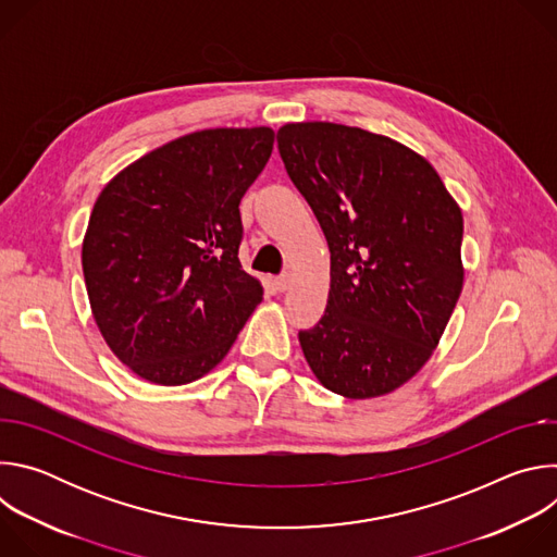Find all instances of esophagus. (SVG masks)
<instances>
[{
	"mask_svg": "<svg viewBox=\"0 0 557 557\" xmlns=\"http://www.w3.org/2000/svg\"><path fill=\"white\" fill-rule=\"evenodd\" d=\"M290 275L288 273H282L277 280H275V288L280 290V293H284V290H288L290 288Z\"/></svg>",
	"mask_w": 557,
	"mask_h": 557,
	"instance_id": "1",
	"label": "esophagus"
}]
</instances>
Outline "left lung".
Instances as JSON below:
<instances>
[{"mask_svg":"<svg viewBox=\"0 0 557 557\" xmlns=\"http://www.w3.org/2000/svg\"><path fill=\"white\" fill-rule=\"evenodd\" d=\"M277 149L331 249L304 357L346 399L389 394L432 357L462 290L460 207L423 156L361 127L286 123Z\"/></svg>","mask_w":557,"mask_h":557,"instance_id":"left-lung-1","label":"left lung"}]
</instances>
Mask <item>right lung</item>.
<instances>
[{"instance_id":"1","label":"right lung","mask_w":557,"mask_h":557,"mask_svg":"<svg viewBox=\"0 0 557 557\" xmlns=\"http://www.w3.org/2000/svg\"><path fill=\"white\" fill-rule=\"evenodd\" d=\"M273 143L271 127L200 129L145 153L99 194L86 288L106 344L140 379L205 376L262 301L237 258L240 200Z\"/></svg>"}]
</instances>
